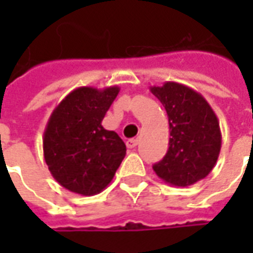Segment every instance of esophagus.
<instances>
[{"instance_id":"obj_1","label":"esophagus","mask_w":253,"mask_h":253,"mask_svg":"<svg viewBox=\"0 0 253 253\" xmlns=\"http://www.w3.org/2000/svg\"><path fill=\"white\" fill-rule=\"evenodd\" d=\"M126 145H127V148L134 149L138 145V138H131V139H128V141L126 142Z\"/></svg>"}]
</instances>
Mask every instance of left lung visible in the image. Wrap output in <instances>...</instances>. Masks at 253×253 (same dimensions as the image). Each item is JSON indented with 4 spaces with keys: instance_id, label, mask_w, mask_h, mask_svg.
<instances>
[{
    "instance_id": "left-lung-1",
    "label": "left lung",
    "mask_w": 253,
    "mask_h": 253,
    "mask_svg": "<svg viewBox=\"0 0 253 253\" xmlns=\"http://www.w3.org/2000/svg\"><path fill=\"white\" fill-rule=\"evenodd\" d=\"M164 105L169 121V148L153 170L170 186L188 187L205 179L217 163L221 130L215 112L206 99L183 84L168 81L150 86Z\"/></svg>"
}]
</instances>
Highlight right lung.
<instances>
[{"mask_svg": "<svg viewBox=\"0 0 253 253\" xmlns=\"http://www.w3.org/2000/svg\"><path fill=\"white\" fill-rule=\"evenodd\" d=\"M119 86L74 89L52 111L43 135V153L52 177L66 190L96 195L108 186L126 156L115 131L101 126Z\"/></svg>", "mask_w": 253, "mask_h": 253, "instance_id": "1", "label": "right lung"}]
</instances>
